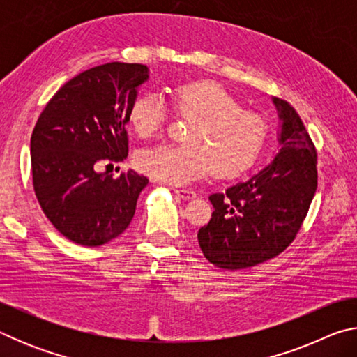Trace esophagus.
Here are the masks:
<instances>
[{"label": "esophagus", "instance_id": "obj_1", "mask_svg": "<svg viewBox=\"0 0 357 357\" xmlns=\"http://www.w3.org/2000/svg\"><path fill=\"white\" fill-rule=\"evenodd\" d=\"M173 192L176 193L179 198H183V200H189V198H195L197 193L193 192L192 189H173Z\"/></svg>", "mask_w": 357, "mask_h": 357}]
</instances>
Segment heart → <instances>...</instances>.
Instances as JSON below:
<instances>
[{"label": "heart", "instance_id": "b5f03b06", "mask_svg": "<svg viewBox=\"0 0 357 357\" xmlns=\"http://www.w3.org/2000/svg\"><path fill=\"white\" fill-rule=\"evenodd\" d=\"M172 102L181 116L193 118L181 144H157L138 151L135 165L142 173L168 184H187L206 174L231 178L255 164L268 137V123L214 82H192L173 89ZM168 119L160 93L137 98L129 123L142 138L155 137Z\"/></svg>", "mask_w": 357, "mask_h": 357}]
</instances>
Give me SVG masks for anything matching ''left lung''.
I'll use <instances>...</instances> for the list:
<instances>
[{
	"label": "left lung",
	"mask_w": 357,
	"mask_h": 357,
	"mask_svg": "<svg viewBox=\"0 0 357 357\" xmlns=\"http://www.w3.org/2000/svg\"><path fill=\"white\" fill-rule=\"evenodd\" d=\"M273 102L282 121L274 160L209 197L214 213L198 231V244L217 268H252L282 253L301 229L317 192L315 144L298 112L279 98Z\"/></svg>",
	"instance_id": "left-lung-1"
}]
</instances>
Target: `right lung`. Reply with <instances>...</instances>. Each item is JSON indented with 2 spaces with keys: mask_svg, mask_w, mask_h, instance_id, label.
Instances as JSON below:
<instances>
[{
  "mask_svg": "<svg viewBox=\"0 0 357 357\" xmlns=\"http://www.w3.org/2000/svg\"><path fill=\"white\" fill-rule=\"evenodd\" d=\"M148 77L144 64L96 66L64 83L34 126L36 197L47 219L72 243L105 244L118 238L135 214L148 178L134 170L113 178L96 168L128 157L129 110Z\"/></svg>",
  "mask_w": 357,
  "mask_h": 357,
  "instance_id": "add662e5",
  "label": "right lung"
}]
</instances>
